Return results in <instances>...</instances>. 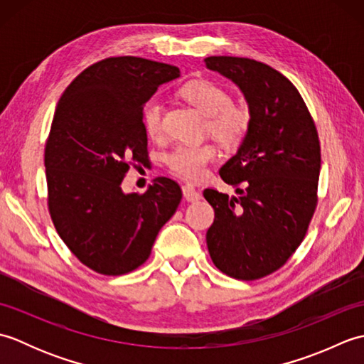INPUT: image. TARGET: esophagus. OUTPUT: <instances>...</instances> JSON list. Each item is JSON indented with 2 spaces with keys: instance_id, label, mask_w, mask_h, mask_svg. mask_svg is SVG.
Returning a JSON list of instances; mask_svg holds the SVG:
<instances>
[{
  "instance_id": "esophagus-1",
  "label": "esophagus",
  "mask_w": 364,
  "mask_h": 364,
  "mask_svg": "<svg viewBox=\"0 0 364 364\" xmlns=\"http://www.w3.org/2000/svg\"><path fill=\"white\" fill-rule=\"evenodd\" d=\"M183 196L188 200V202H197V200L202 198V194H200V192L194 186H192V184H184Z\"/></svg>"
}]
</instances>
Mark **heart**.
I'll return each mask as SVG.
<instances>
[{
  "label": "heart",
  "instance_id": "heart-1",
  "mask_svg": "<svg viewBox=\"0 0 364 364\" xmlns=\"http://www.w3.org/2000/svg\"><path fill=\"white\" fill-rule=\"evenodd\" d=\"M181 95L208 117L206 129L223 145H239L249 134L252 125L250 109L244 105L231 103L230 92L220 84L211 80L191 81L183 86ZM162 114L164 105L161 98L151 97L146 100L142 107V123L145 133L153 139L162 134ZM218 156L219 150L213 144H181L167 154L166 164L170 172L178 176L200 180L205 176L208 166Z\"/></svg>",
  "mask_w": 364,
  "mask_h": 364
}]
</instances>
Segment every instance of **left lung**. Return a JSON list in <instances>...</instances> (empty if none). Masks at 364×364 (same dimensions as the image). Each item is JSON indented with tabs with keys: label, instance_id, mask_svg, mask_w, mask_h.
<instances>
[{
	"label": "left lung",
	"instance_id": "1",
	"mask_svg": "<svg viewBox=\"0 0 364 364\" xmlns=\"http://www.w3.org/2000/svg\"><path fill=\"white\" fill-rule=\"evenodd\" d=\"M205 64L242 90L252 112L249 134L219 170L239 197L203 191L214 208L208 252L220 272L258 280L292 257L310 227L321 172L318 129L296 86L275 68L233 56Z\"/></svg>",
	"mask_w": 364,
	"mask_h": 364
}]
</instances>
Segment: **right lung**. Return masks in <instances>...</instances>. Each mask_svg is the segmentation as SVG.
<instances>
[{"instance_id":"obj_1","label":"right lung","mask_w":364,"mask_h":364,"mask_svg":"<svg viewBox=\"0 0 364 364\" xmlns=\"http://www.w3.org/2000/svg\"><path fill=\"white\" fill-rule=\"evenodd\" d=\"M180 68L117 56L87 67L60 97L45 145L48 211L58 235L84 266L123 275L149 259L181 188L154 178L144 194L120 184L149 161L142 107Z\"/></svg>"}]
</instances>
